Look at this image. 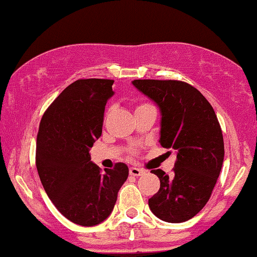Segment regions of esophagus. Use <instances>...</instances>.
<instances>
[{
  "label": "esophagus",
  "instance_id": "34e87169",
  "mask_svg": "<svg viewBox=\"0 0 257 257\" xmlns=\"http://www.w3.org/2000/svg\"><path fill=\"white\" fill-rule=\"evenodd\" d=\"M143 172H144L143 170L140 169V167H136V166L130 167V175H131V176H136V177H138V176L142 175Z\"/></svg>",
  "mask_w": 257,
  "mask_h": 257
}]
</instances>
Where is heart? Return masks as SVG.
<instances>
[{
  "instance_id": "obj_1",
  "label": "heart",
  "mask_w": 257,
  "mask_h": 257,
  "mask_svg": "<svg viewBox=\"0 0 257 257\" xmlns=\"http://www.w3.org/2000/svg\"><path fill=\"white\" fill-rule=\"evenodd\" d=\"M144 105H149V104H147V103H144V104H141V105H138L137 108H141V106H144Z\"/></svg>"
}]
</instances>
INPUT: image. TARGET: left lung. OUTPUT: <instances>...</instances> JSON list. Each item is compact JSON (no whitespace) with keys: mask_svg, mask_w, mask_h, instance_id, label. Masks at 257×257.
<instances>
[{"mask_svg":"<svg viewBox=\"0 0 257 257\" xmlns=\"http://www.w3.org/2000/svg\"><path fill=\"white\" fill-rule=\"evenodd\" d=\"M161 113L160 144L175 149L172 176L152 170L160 188L148 200L152 212L171 223L191 220L205 206L220 176L223 136L214 108L189 83L177 80H134Z\"/></svg>","mask_w":257,"mask_h":257,"instance_id":"left-lung-1","label":"left lung"}]
</instances>
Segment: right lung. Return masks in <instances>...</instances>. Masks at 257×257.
Wrapping results in <instances>:
<instances>
[{"instance_id":"1","label":"right lung","mask_w":257,"mask_h":257,"mask_svg":"<svg viewBox=\"0 0 257 257\" xmlns=\"http://www.w3.org/2000/svg\"><path fill=\"white\" fill-rule=\"evenodd\" d=\"M114 80L81 79L69 85L48 106L40 122L36 167L58 211L80 226L99 224L113 211L117 192L127 180L123 163L100 169L90 148L102 135Z\"/></svg>"}]
</instances>
